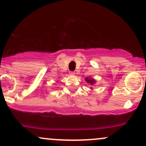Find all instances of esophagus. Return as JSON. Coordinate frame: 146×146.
<instances>
[{
	"mask_svg": "<svg viewBox=\"0 0 146 146\" xmlns=\"http://www.w3.org/2000/svg\"><path fill=\"white\" fill-rule=\"evenodd\" d=\"M75 72H73V71H70L69 72V75H75Z\"/></svg>",
	"mask_w": 146,
	"mask_h": 146,
	"instance_id": "esophagus-1",
	"label": "esophagus"
}]
</instances>
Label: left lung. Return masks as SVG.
<instances>
[{
	"instance_id": "8db88e82",
	"label": "left lung",
	"mask_w": 146,
	"mask_h": 146,
	"mask_svg": "<svg viewBox=\"0 0 146 146\" xmlns=\"http://www.w3.org/2000/svg\"><path fill=\"white\" fill-rule=\"evenodd\" d=\"M85 81H86L87 83L90 84L92 85V86H93V85L96 83L95 80H94V79H93L92 78H90V77H88V78L87 77V78H85ZM91 89H93V88H92V87H91Z\"/></svg>"
}]
</instances>
